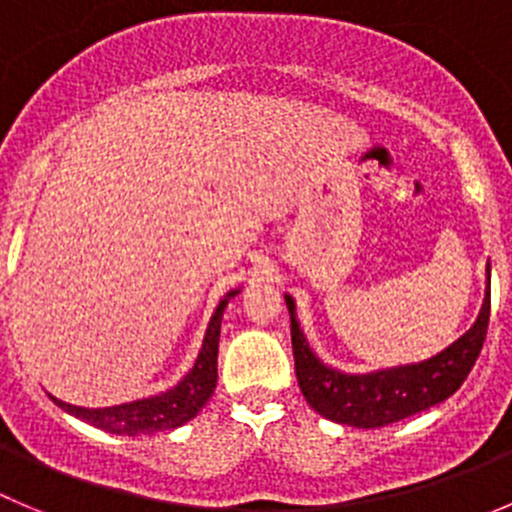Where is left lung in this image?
I'll return each mask as SVG.
<instances>
[{"label": "left lung", "mask_w": 512, "mask_h": 512, "mask_svg": "<svg viewBox=\"0 0 512 512\" xmlns=\"http://www.w3.org/2000/svg\"><path fill=\"white\" fill-rule=\"evenodd\" d=\"M291 316V347H294L296 379L309 407L339 425L374 430L405 417L420 415L440 405L460 389L475 359L480 357L490 321V264L488 286L475 324L460 339L435 357L374 372H342L321 362L309 347L296 319L294 296L284 294Z\"/></svg>", "instance_id": "obj_1"}]
</instances>
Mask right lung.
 I'll return each instance as SVG.
<instances>
[{
    "label": "right lung",
    "mask_w": 512,
    "mask_h": 512,
    "mask_svg": "<svg viewBox=\"0 0 512 512\" xmlns=\"http://www.w3.org/2000/svg\"><path fill=\"white\" fill-rule=\"evenodd\" d=\"M238 291H241V286L228 291V294L221 299V304H218V309L213 311L196 364H193L191 372L180 379L175 387L165 389V392L160 394H153V397L135 399V402H123V405H115V407H77L52 397L55 399V405L62 407L67 415L97 427V430H105L110 432V435H125V437L155 435V432L175 430V427L191 422L193 417L206 407L213 389H216L221 319L228 301H231Z\"/></svg>",
    "instance_id": "right-lung-1"
}]
</instances>
